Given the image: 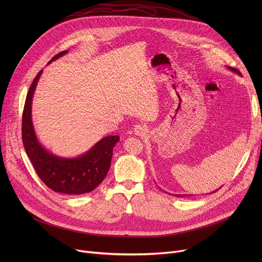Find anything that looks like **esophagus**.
<instances>
[{
	"mask_svg": "<svg viewBox=\"0 0 262 262\" xmlns=\"http://www.w3.org/2000/svg\"><path fill=\"white\" fill-rule=\"evenodd\" d=\"M147 132H148V128L145 125H141V124L136 125L134 128V133L137 136H145Z\"/></svg>",
	"mask_w": 262,
	"mask_h": 262,
	"instance_id": "34e87169",
	"label": "esophagus"
}]
</instances>
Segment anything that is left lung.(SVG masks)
I'll return each mask as SVG.
<instances>
[{
	"mask_svg": "<svg viewBox=\"0 0 262 262\" xmlns=\"http://www.w3.org/2000/svg\"><path fill=\"white\" fill-rule=\"evenodd\" d=\"M228 68H229L231 71H233V72H236L237 74H239V76H242V73H241V72H239V70H237L236 68H233V67H228ZM216 191H217V190H216ZM216 191H213L212 193H215ZM212 193H211V194H212ZM175 196H176V197H183V195H175Z\"/></svg>",
	"mask_w": 262,
	"mask_h": 262,
	"instance_id": "8db88e82",
	"label": "left lung"
}]
</instances>
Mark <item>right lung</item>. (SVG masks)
Returning a JSON list of instances; mask_svg holds the SVG:
<instances>
[{"label": "right lung", "mask_w": 262, "mask_h": 262, "mask_svg": "<svg viewBox=\"0 0 262 262\" xmlns=\"http://www.w3.org/2000/svg\"><path fill=\"white\" fill-rule=\"evenodd\" d=\"M67 51L56 55L50 62L62 57ZM42 70L35 77L25 101L21 122V138L25 150L39 178L55 192L81 195L93 191L106 176L113 148L119 136H107L98 141L81 157L65 159L57 157L38 142L32 122V98Z\"/></svg>", "instance_id": "right-lung-1"}]
</instances>
